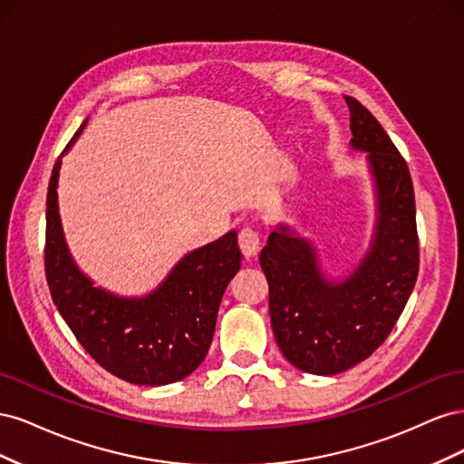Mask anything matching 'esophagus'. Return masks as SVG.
Instances as JSON below:
<instances>
[{"label":"esophagus","mask_w":464,"mask_h":464,"mask_svg":"<svg viewBox=\"0 0 464 464\" xmlns=\"http://www.w3.org/2000/svg\"><path fill=\"white\" fill-rule=\"evenodd\" d=\"M237 240H240L242 254L249 259V257H254V256L257 254V251H259L261 234H259V230L254 228V227H246V228H242L240 237H237Z\"/></svg>","instance_id":"34e87169"}]
</instances>
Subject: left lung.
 I'll list each match as a JSON object with an SVG mask.
<instances>
[{
  "label": "left lung",
  "instance_id": "1",
  "mask_svg": "<svg viewBox=\"0 0 464 464\" xmlns=\"http://www.w3.org/2000/svg\"><path fill=\"white\" fill-rule=\"evenodd\" d=\"M344 101L350 147L368 152L375 189L366 256L346 276H327L315 246L288 224H278L259 256L280 353L315 375L346 372L382 346L411 298L420 261L409 166L372 111L353 96Z\"/></svg>",
  "mask_w": 464,
  "mask_h": 464
}]
</instances>
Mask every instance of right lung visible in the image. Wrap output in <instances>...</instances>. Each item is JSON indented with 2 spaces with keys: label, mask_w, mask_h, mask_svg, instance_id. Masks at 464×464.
<instances>
[{
  "label": "right lung",
  "mask_w": 464,
  "mask_h": 464,
  "mask_svg": "<svg viewBox=\"0 0 464 464\" xmlns=\"http://www.w3.org/2000/svg\"><path fill=\"white\" fill-rule=\"evenodd\" d=\"M82 121L62 154L85 130ZM62 157L46 199V278L52 300L81 346L116 377L159 387L199 368L213 341L218 305L242 254L237 232L189 251L147 296H118L82 273L67 247L58 207Z\"/></svg>",
  "instance_id": "add662e5"
}]
</instances>
